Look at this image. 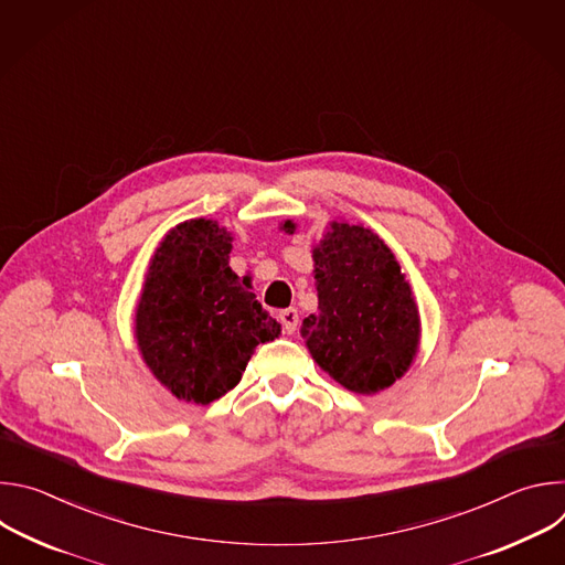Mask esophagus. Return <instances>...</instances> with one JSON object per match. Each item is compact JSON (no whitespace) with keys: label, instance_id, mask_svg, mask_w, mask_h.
Listing matches in <instances>:
<instances>
[{"label":"esophagus","instance_id":"1","mask_svg":"<svg viewBox=\"0 0 565 565\" xmlns=\"http://www.w3.org/2000/svg\"><path fill=\"white\" fill-rule=\"evenodd\" d=\"M279 321L284 324V331L288 335H292L297 331V327H299V312L295 308H286V310L279 312Z\"/></svg>","mask_w":565,"mask_h":565}]
</instances>
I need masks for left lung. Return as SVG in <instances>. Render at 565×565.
I'll use <instances>...</instances> for the list:
<instances>
[{"mask_svg":"<svg viewBox=\"0 0 565 565\" xmlns=\"http://www.w3.org/2000/svg\"><path fill=\"white\" fill-rule=\"evenodd\" d=\"M312 262L319 303L301 324L312 360L353 393L388 388L420 344V312L399 264L373 230L344 221L319 238Z\"/></svg>","mask_w":565,"mask_h":565,"instance_id":"8db88e82","label":"left lung"}]
</instances>
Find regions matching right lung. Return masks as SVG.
Instances as JSON below:
<instances>
[{
  "label": "right lung",
  "mask_w": 565,
  "mask_h": 565,
  "mask_svg": "<svg viewBox=\"0 0 565 565\" xmlns=\"http://www.w3.org/2000/svg\"><path fill=\"white\" fill-rule=\"evenodd\" d=\"M230 250L232 234L216 221L179 223L156 248L136 306L145 364L172 395L194 405L234 388L255 349L281 333L232 273Z\"/></svg>",
  "instance_id": "1"
}]
</instances>
